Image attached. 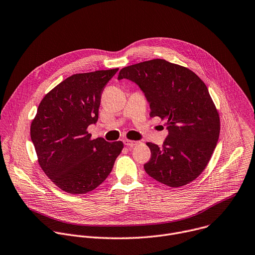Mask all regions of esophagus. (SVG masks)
Returning <instances> with one entry per match:
<instances>
[{"label": "esophagus", "instance_id": "obj_1", "mask_svg": "<svg viewBox=\"0 0 255 255\" xmlns=\"http://www.w3.org/2000/svg\"><path fill=\"white\" fill-rule=\"evenodd\" d=\"M124 144L127 146V147H130V148H133L134 146H137L140 142L139 141H135V140H128V139H125L124 141Z\"/></svg>", "mask_w": 255, "mask_h": 255}]
</instances>
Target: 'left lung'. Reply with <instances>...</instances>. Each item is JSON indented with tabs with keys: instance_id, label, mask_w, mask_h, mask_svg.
Segmentation results:
<instances>
[{
	"instance_id": "1",
	"label": "left lung",
	"mask_w": 255,
	"mask_h": 255,
	"mask_svg": "<svg viewBox=\"0 0 255 255\" xmlns=\"http://www.w3.org/2000/svg\"><path fill=\"white\" fill-rule=\"evenodd\" d=\"M135 82L150 105V116L165 121L163 145L148 142L151 150L146 173L169 187L195 180L216 147L220 119L204 82L191 70L163 59L121 69L118 80Z\"/></svg>"
}]
</instances>
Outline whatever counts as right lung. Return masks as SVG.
Listing matches in <instances>:
<instances>
[{
    "label": "right lung",
    "mask_w": 255,
    "mask_h": 255,
    "mask_svg": "<svg viewBox=\"0 0 255 255\" xmlns=\"http://www.w3.org/2000/svg\"><path fill=\"white\" fill-rule=\"evenodd\" d=\"M118 70L72 75L39 104L31 139L42 170L65 192L84 194L97 188L123 149L122 141L91 139L87 131L97 122L104 87Z\"/></svg>",
    "instance_id": "add662e5"
}]
</instances>
